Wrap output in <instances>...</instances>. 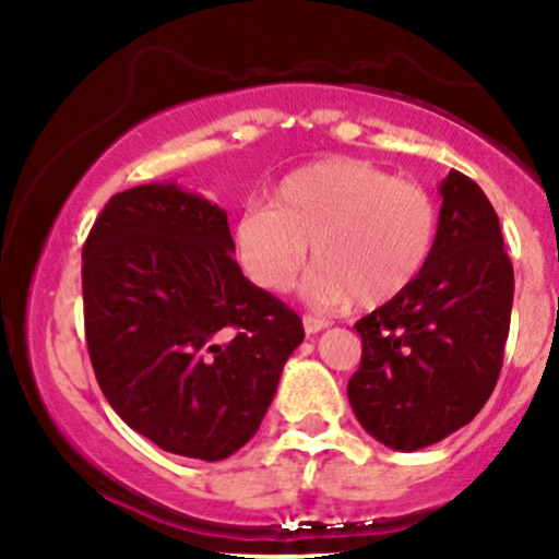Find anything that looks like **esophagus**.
Listing matches in <instances>:
<instances>
[{
	"mask_svg": "<svg viewBox=\"0 0 559 559\" xmlns=\"http://www.w3.org/2000/svg\"><path fill=\"white\" fill-rule=\"evenodd\" d=\"M301 325H305V333L307 336H312V333H320V331H325L329 329V320H323V318H316V316H305L301 318Z\"/></svg>",
	"mask_w": 559,
	"mask_h": 559,
	"instance_id": "obj_1",
	"label": "esophagus"
}]
</instances>
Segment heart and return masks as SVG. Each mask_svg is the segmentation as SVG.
I'll return each mask as SVG.
<instances>
[{
    "mask_svg": "<svg viewBox=\"0 0 559 559\" xmlns=\"http://www.w3.org/2000/svg\"><path fill=\"white\" fill-rule=\"evenodd\" d=\"M439 239L431 191L365 159L333 157L281 178L267 207H249L230 226V249L254 286L286 294L307 260L310 299L323 307L378 310L426 273Z\"/></svg>",
    "mask_w": 559,
    "mask_h": 559,
    "instance_id": "obj_1",
    "label": "heart"
}]
</instances>
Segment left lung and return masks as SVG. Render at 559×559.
I'll return each instance as SVG.
<instances>
[{
	"mask_svg": "<svg viewBox=\"0 0 559 559\" xmlns=\"http://www.w3.org/2000/svg\"><path fill=\"white\" fill-rule=\"evenodd\" d=\"M439 194L426 273L355 325L362 360L346 394L365 431L396 452L431 447L476 418L497 386L510 333L515 278L491 202L457 170Z\"/></svg>",
	"mask_w": 559,
	"mask_h": 559,
	"instance_id": "8db88e82",
	"label": "left lung"
}]
</instances>
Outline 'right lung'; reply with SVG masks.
<instances>
[{"mask_svg": "<svg viewBox=\"0 0 559 559\" xmlns=\"http://www.w3.org/2000/svg\"><path fill=\"white\" fill-rule=\"evenodd\" d=\"M83 323L115 413L207 463L258 433L305 338L297 312L243 278L226 210L178 183L105 204L83 247Z\"/></svg>", "mask_w": 559, "mask_h": 559, "instance_id": "obj_1", "label": "right lung"}]
</instances>
